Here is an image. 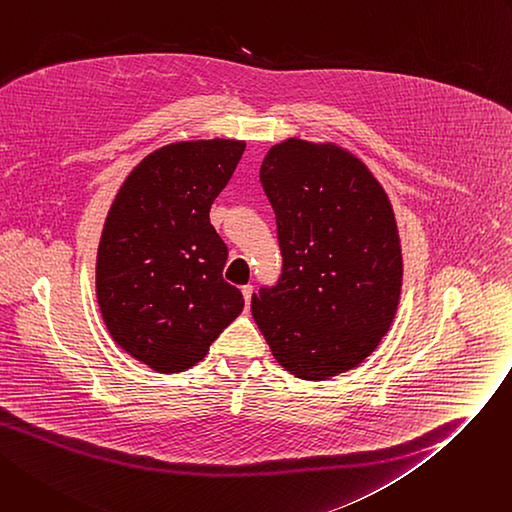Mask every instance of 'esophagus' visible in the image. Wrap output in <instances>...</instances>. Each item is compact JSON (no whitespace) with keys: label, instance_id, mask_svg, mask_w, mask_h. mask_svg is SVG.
<instances>
[{"label":"esophagus","instance_id":"obj_1","mask_svg":"<svg viewBox=\"0 0 512 512\" xmlns=\"http://www.w3.org/2000/svg\"><path fill=\"white\" fill-rule=\"evenodd\" d=\"M253 292H255V288L251 286V284H247V286H243V296H245V302H247V306L251 304V298H253Z\"/></svg>","mask_w":512,"mask_h":512}]
</instances>
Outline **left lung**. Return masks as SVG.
Listing matches in <instances>:
<instances>
[{"label": "left lung", "instance_id": "obj_1", "mask_svg": "<svg viewBox=\"0 0 512 512\" xmlns=\"http://www.w3.org/2000/svg\"><path fill=\"white\" fill-rule=\"evenodd\" d=\"M259 181L282 274L251 313L280 366L325 381L366 360L393 323L403 263L391 201L354 154L298 138L265 154Z\"/></svg>", "mask_w": 512, "mask_h": 512}]
</instances>
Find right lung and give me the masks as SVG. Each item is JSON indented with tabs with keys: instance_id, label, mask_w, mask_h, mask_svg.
I'll use <instances>...</instances> for the list:
<instances>
[{
	"instance_id": "obj_1",
	"label": "right lung",
	"mask_w": 512,
	"mask_h": 512,
	"mask_svg": "<svg viewBox=\"0 0 512 512\" xmlns=\"http://www.w3.org/2000/svg\"><path fill=\"white\" fill-rule=\"evenodd\" d=\"M245 146L197 140L152 152L121 185L102 228V319L121 350L158 372L197 364L245 306L222 278L228 247L210 224Z\"/></svg>"
}]
</instances>
